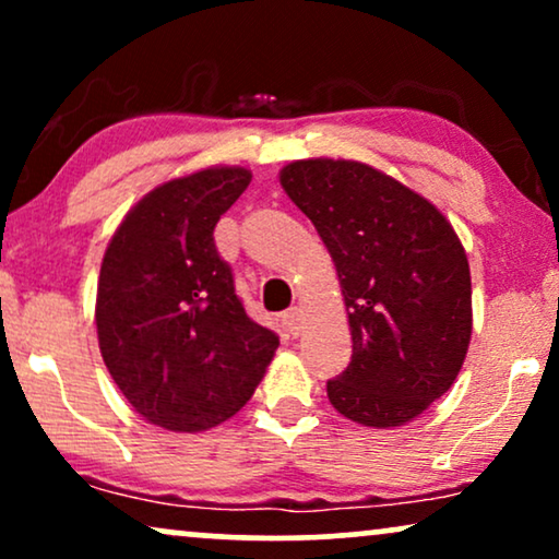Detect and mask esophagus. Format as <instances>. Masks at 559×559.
I'll return each mask as SVG.
<instances>
[{"label": "esophagus", "instance_id": "obj_1", "mask_svg": "<svg viewBox=\"0 0 559 559\" xmlns=\"http://www.w3.org/2000/svg\"><path fill=\"white\" fill-rule=\"evenodd\" d=\"M282 325H285V331L289 335H300V328H302L300 308H289L287 312H282Z\"/></svg>", "mask_w": 559, "mask_h": 559}]
</instances>
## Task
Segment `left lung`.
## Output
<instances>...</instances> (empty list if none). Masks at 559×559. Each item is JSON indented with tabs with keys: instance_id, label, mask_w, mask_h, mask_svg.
<instances>
[{
	"instance_id": "left-lung-1",
	"label": "left lung",
	"mask_w": 559,
	"mask_h": 559,
	"mask_svg": "<svg viewBox=\"0 0 559 559\" xmlns=\"http://www.w3.org/2000/svg\"><path fill=\"white\" fill-rule=\"evenodd\" d=\"M338 272L354 354L328 400L366 427L409 423L453 386L471 343V270L445 216L354 159H297L280 173Z\"/></svg>"
}]
</instances>
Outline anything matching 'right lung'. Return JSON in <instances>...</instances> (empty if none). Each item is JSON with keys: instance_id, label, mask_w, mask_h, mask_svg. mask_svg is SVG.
Returning a JSON list of instances; mask_svg holds the SVG:
<instances>
[{"instance_id": "right-lung-1", "label": "right lung", "mask_w": 559, "mask_h": 559, "mask_svg": "<svg viewBox=\"0 0 559 559\" xmlns=\"http://www.w3.org/2000/svg\"><path fill=\"white\" fill-rule=\"evenodd\" d=\"M251 173L209 167L150 190L106 247L98 348L127 402L173 432H201L251 400L277 333L254 323L213 228Z\"/></svg>"}]
</instances>
